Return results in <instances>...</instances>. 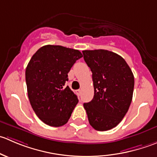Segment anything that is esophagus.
Segmentation results:
<instances>
[{"label":"esophagus","instance_id":"34e87169","mask_svg":"<svg viewBox=\"0 0 157 157\" xmlns=\"http://www.w3.org/2000/svg\"><path fill=\"white\" fill-rule=\"evenodd\" d=\"M76 93H77V94L78 95V96H80V95L81 94V90H76Z\"/></svg>","mask_w":157,"mask_h":157}]
</instances>
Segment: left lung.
Masks as SVG:
<instances>
[{
    "mask_svg": "<svg viewBox=\"0 0 157 157\" xmlns=\"http://www.w3.org/2000/svg\"><path fill=\"white\" fill-rule=\"evenodd\" d=\"M83 58L93 73L94 96L83 104L89 122L96 131L118 125L132 100L133 73L124 58L103 49L83 51Z\"/></svg>",
    "mask_w": 157,
    "mask_h": 157,
    "instance_id": "left-lung-1",
    "label": "left lung"
}]
</instances>
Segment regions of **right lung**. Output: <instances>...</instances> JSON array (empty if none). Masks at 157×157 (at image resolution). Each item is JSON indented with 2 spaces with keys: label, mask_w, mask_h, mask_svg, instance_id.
<instances>
[{
  "label": "right lung",
  "mask_w": 157,
  "mask_h": 157,
  "mask_svg": "<svg viewBox=\"0 0 157 157\" xmlns=\"http://www.w3.org/2000/svg\"><path fill=\"white\" fill-rule=\"evenodd\" d=\"M82 57L78 50L48 45L30 59L26 69L28 97L35 113L45 124L60 127L68 121L78 99L65 83L70 70Z\"/></svg>",
  "instance_id": "right-lung-1"
}]
</instances>
